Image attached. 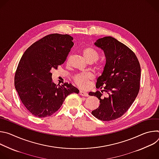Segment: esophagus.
Returning <instances> with one entry per match:
<instances>
[{
	"label": "esophagus",
	"instance_id": "34e87169",
	"mask_svg": "<svg viewBox=\"0 0 159 159\" xmlns=\"http://www.w3.org/2000/svg\"><path fill=\"white\" fill-rule=\"evenodd\" d=\"M79 94H80V96H85V97H87V96H89L87 93H85V92H84V91H82V90H80Z\"/></svg>",
	"mask_w": 159,
	"mask_h": 159
}]
</instances>
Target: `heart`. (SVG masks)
<instances>
[{"mask_svg":"<svg viewBox=\"0 0 159 159\" xmlns=\"http://www.w3.org/2000/svg\"><path fill=\"white\" fill-rule=\"evenodd\" d=\"M82 54L87 62L94 63L96 62L99 57V53L93 48L86 47L82 50ZM93 79L92 74L89 73L78 74L75 75L74 78V82L76 85L81 88L85 89L88 86V84Z\"/></svg>","mask_w":159,"mask_h":159,"instance_id":"obj_1","label":"heart"}]
</instances>
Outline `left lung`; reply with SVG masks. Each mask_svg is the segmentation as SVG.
I'll return each mask as SVG.
<instances>
[{
    "instance_id": "obj_1",
    "label": "left lung",
    "mask_w": 159,
    "mask_h": 159,
    "mask_svg": "<svg viewBox=\"0 0 159 159\" xmlns=\"http://www.w3.org/2000/svg\"><path fill=\"white\" fill-rule=\"evenodd\" d=\"M94 44L103 50L106 64L96 83L97 89H103L89 94L100 101L99 107L92 114L101 121L114 120L125 114L139 94L140 63L133 51L111 36L99 38ZM103 92L107 93L106 97Z\"/></svg>"
}]
</instances>
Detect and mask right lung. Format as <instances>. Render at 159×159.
Segmentation results:
<instances>
[{
	"label": "right lung",
	"mask_w": 159,
	"mask_h": 159,
	"mask_svg": "<svg viewBox=\"0 0 159 159\" xmlns=\"http://www.w3.org/2000/svg\"><path fill=\"white\" fill-rule=\"evenodd\" d=\"M69 34H51L36 41L22 55L14 77L15 88L26 108L39 118L52 115L66 96L79 93L71 84L52 82V69L63 64L74 46Z\"/></svg>",
	"instance_id": "1"
}]
</instances>
